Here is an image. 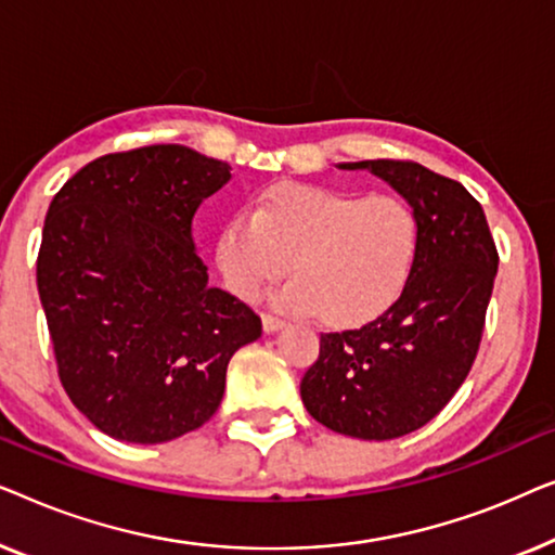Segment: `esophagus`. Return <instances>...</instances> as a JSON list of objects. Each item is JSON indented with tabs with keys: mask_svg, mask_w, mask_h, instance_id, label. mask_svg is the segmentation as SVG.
I'll use <instances>...</instances> for the list:
<instances>
[{
	"mask_svg": "<svg viewBox=\"0 0 555 555\" xmlns=\"http://www.w3.org/2000/svg\"><path fill=\"white\" fill-rule=\"evenodd\" d=\"M261 319H263V330L267 332H279L281 326H284V319H279L274 314H263Z\"/></svg>",
	"mask_w": 555,
	"mask_h": 555,
	"instance_id": "1",
	"label": "esophagus"
}]
</instances>
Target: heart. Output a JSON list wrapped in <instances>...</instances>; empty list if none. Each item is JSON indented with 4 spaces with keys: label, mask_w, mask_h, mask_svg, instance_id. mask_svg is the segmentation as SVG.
I'll list each match as a JSON object with an SVG mask.
<instances>
[{
    "label": "heart",
    "mask_w": 555,
    "mask_h": 555,
    "mask_svg": "<svg viewBox=\"0 0 555 555\" xmlns=\"http://www.w3.org/2000/svg\"><path fill=\"white\" fill-rule=\"evenodd\" d=\"M420 221L392 193H341L319 185H279L254 214H238L218 238L225 286L254 301L286 276L279 304L332 324H362L400 299L415 269Z\"/></svg>",
    "instance_id": "b5f03b06"
}]
</instances>
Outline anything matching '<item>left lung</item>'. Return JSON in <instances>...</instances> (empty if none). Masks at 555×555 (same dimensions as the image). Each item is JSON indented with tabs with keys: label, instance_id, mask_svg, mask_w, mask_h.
Returning a JSON list of instances; mask_svg holds the SVG:
<instances>
[{
	"label": "left lung",
	"instance_id": "1",
	"mask_svg": "<svg viewBox=\"0 0 555 555\" xmlns=\"http://www.w3.org/2000/svg\"><path fill=\"white\" fill-rule=\"evenodd\" d=\"M370 170L415 208L420 248L400 299L357 330L319 339L301 402L330 430L395 440L430 423L478 357L498 274L482 206L463 183L415 160L341 163Z\"/></svg>",
	"mask_w": 555,
	"mask_h": 555
}]
</instances>
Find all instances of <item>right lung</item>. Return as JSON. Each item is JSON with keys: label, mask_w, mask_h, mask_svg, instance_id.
Here are the masks:
<instances>
[{"label": "right lung", "mask_w": 555, "mask_h": 555, "mask_svg": "<svg viewBox=\"0 0 555 555\" xmlns=\"http://www.w3.org/2000/svg\"><path fill=\"white\" fill-rule=\"evenodd\" d=\"M231 166L185 145H143L77 170L47 210L37 288L62 387L98 430L155 444L196 430L223 397L225 366L261 317L193 246L203 198Z\"/></svg>", "instance_id": "right-lung-1"}]
</instances>
